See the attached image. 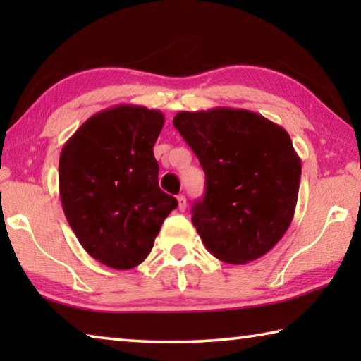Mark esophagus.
<instances>
[{
    "instance_id": "1",
    "label": "esophagus",
    "mask_w": 361,
    "mask_h": 361,
    "mask_svg": "<svg viewBox=\"0 0 361 361\" xmlns=\"http://www.w3.org/2000/svg\"><path fill=\"white\" fill-rule=\"evenodd\" d=\"M176 200H178V210L185 212L186 210V197H185V195H178Z\"/></svg>"
}]
</instances>
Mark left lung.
<instances>
[{"mask_svg":"<svg viewBox=\"0 0 361 361\" xmlns=\"http://www.w3.org/2000/svg\"><path fill=\"white\" fill-rule=\"evenodd\" d=\"M173 126L205 172L191 221L207 250L245 264L282 239L295 215L301 161L283 127L240 108L180 111Z\"/></svg>","mask_w":361,"mask_h":361,"instance_id":"8db88e82","label":"left lung"}]
</instances>
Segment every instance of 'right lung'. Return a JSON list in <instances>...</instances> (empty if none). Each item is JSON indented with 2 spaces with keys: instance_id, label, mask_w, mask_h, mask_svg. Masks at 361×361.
Listing matches in <instances>:
<instances>
[{
  "instance_id": "1",
  "label": "right lung",
  "mask_w": 361,
  "mask_h": 361,
  "mask_svg": "<svg viewBox=\"0 0 361 361\" xmlns=\"http://www.w3.org/2000/svg\"><path fill=\"white\" fill-rule=\"evenodd\" d=\"M164 126L157 109L118 105L94 114L65 143L59 189L79 243L108 267L146 259L176 199L159 188L152 152Z\"/></svg>"
}]
</instances>
